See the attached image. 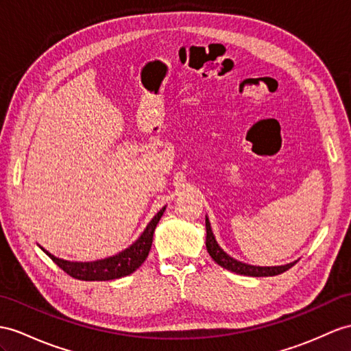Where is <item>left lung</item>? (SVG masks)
Instances as JSON below:
<instances>
[{
  "label": "left lung",
  "mask_w": 351,
  "mask_h": 351,
  "mask_svg": "<svg viewBox=\"0 0 351 351\" xmlns=\"http://www.w3.org/2000/svg\"><path fill=\"white\" fill-rule=\"evenodd\" d=\"M205 229H207V240H205V245H207V252L210 253L213 261H215L217 265H220L221 268L237 272V274H240V276L272 277V276H278V274H281V272L287 271L289 268H292L296 263V262H292L287 265H281V267H254V265L243 263L240 261L230 258L226 252H223V249H220V245L217 244L215 235H213L208 217H205Z\"/></svg>",
  "instance_id": "8db88e82"
}]
</instances>
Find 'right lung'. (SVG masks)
Listing matches in <instances>:
<instances>
[{
  "instance_id": "obj_1",
  "label": "right lung",
  "mask_w": 351,
  "mask_h": 351,
  "mask_svg": "<svg viewBox=\"0 0 351 351\" xmlns=\"http://www.w3.org/2000/svg\"><path fill=\"white\" fill-rule=\"evenodd\" d=\"M164 211H165V207L159 210L158 215L150 220L147 228L144 229V232L132 245L128 247V249H125L123 252L117 253L116 256H111V258H106L95 262H71V261H64V259L56 258V256L50 254L47 250L43 249V247L41 250L45 252L59 268L64 269L68 276H71L73 278H77V280L108 281V280L130 276L135 269H138L143 265V262L147 259L152 241H153V234H155L156 225L160 220L162 215H164Z\"/></svg>"
}]
</instances>
